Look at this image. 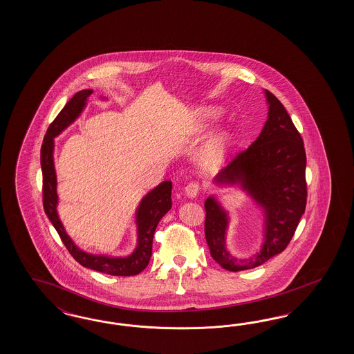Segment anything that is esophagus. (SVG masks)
I'll return each instance as SVG.
<instances>
[{
	"mask_svg": "<svg viewBox=\"0 0 354 354\" xmlns=\"http://www.w3.org/2000/svg\"><path fill=\"white\" fill-rule=\"evenodd\" d=\"M201 189V184L198 182H191L187 184L185 187V193L189 196V197H196L198 192Z\"/></svg>",
	"mask_w": 354,
	"mask_h": 354,
	"instance_id": "34e87169",
	"label": "esophagus"
}]
</instances>
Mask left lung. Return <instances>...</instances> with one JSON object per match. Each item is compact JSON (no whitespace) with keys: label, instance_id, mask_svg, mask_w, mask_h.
Segmentation results:
<instances>
[{"label":"left lung","instance_id":"8db88e82","mask_svg":"<svg viewBox=\"0 0 354 354\" xmlns=\"http://www.w3.org/2000/svg\"><path fill=\"white\" fill-rule=\"evenodd\" d=\"M268 119L257 140L236 154L216 175V183L243 179L244 188L266 212L265 244L250 259L232 257L225 247L227 216L214 198L205 201V237L210 254L228 271L257 268L288 247L308 200L304 140L286 107L266 91Z\"/></svg>","mask_w":354,"mask_h":354}]
</instances>
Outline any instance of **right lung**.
Listing matches in <instances>:
<instances>
[{"label":"right lung","instance_id":"obj_1","mask_svg":"<svg viewBox=\"0 0 354 354\" xmlns=\"http://www.w3.org/2000/svg\"><path fill=\"white\" fill-rule=\"evenodd\" d=\"M92 95V91H80L73 97L59 114L46 129L44 136L40 158L43 170V206L45 214L53 223L58 235L61 237L68 253L84 268L96 270L107 275L115 277H133L140 274L148 266L151 257L153 235L160 223L162 216L171 209L172 183L170 180L161 183L141 201L138 209V227H139V243L138 248L126 258H110L104 256H93L82 252L74 245L71 239L64 232V225H61L55 212L57 192H55V172L53 165V138L62 129H66L74 119L80 114L86 105V98Z\"/></svg>","mask_w":354,"mask_h":354}]
</instances>
